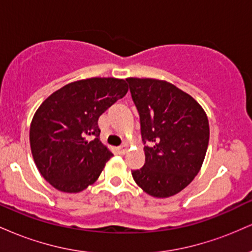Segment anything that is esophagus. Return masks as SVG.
<instances>
[{"label":"esophagus","mask_w":252,"mask_h":252,"mask_svg":"<svg viewBox=\"0 0 252 252\" xmlns=\"http://www.w3.org/2000/svg\"><path fill=\"white\" fill-rule=\"evenodd\" d=\"M118 150H120V153H122V154H126V153L128 152V144H122V146L118 147Z\"/></svg>","instance_id":"34e87169"}]
</instances>
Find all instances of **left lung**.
<instances>
[{"mask_svg":"<svg viewBox=\"0 0 252 252\" xmlns=\"http://www.w3.org/2000/svg\"><path fill=\"white\" fill-rule=\"evenodd\" d=\"M141 122L146 163L132 170L136 184L154 198L187 187L200 170L210 140L207 115L192 96L166 80L126 78Z\"/></svg>","mask_w":252,"mask_h":252,"instance_id":"1","label":"left lung"}]
</instances>
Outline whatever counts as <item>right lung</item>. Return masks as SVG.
Returning a JSON list of instances; mask_svg holds the SVG:
<instances>
[{
  "label": "right lung",
  "mask_w": 252,
  "mask_h": 252,
  "mask_svg": "<svg viewBox=\"0 0 252 252\" xmlns=\"http://www.w3.org/2000/svg\"><path fill=\"white\" fill-rule=\"evenodd\" d=\"M128 92L117 78L77 80L48 96L34 114L31 150L40 174L54 189L79 193L99 178L112 153L100 142L98 118ZM96 137L88 141V136Z\"/></svg>",
  "instance_id": "right-lung-1"
}]
</instances>
